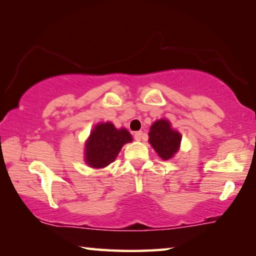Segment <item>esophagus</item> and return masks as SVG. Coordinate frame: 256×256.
<instances>
[{
	"label": "esophagus",
	"instance_id": "34e87169",
	"mask_svg": "<svg viewBox=\"0 0 256 256\" xmlns=\"http://www.w3.org/2000/svg\"><path fill=\"white\" fill-rule=\"evenodd\" d=\"M142 136H144V132H142V131H138V132L134 133V138H136V141H140Z\"/></svg>",
	"mask_w": 256,
	"mask_h": 256
}]
</instances>
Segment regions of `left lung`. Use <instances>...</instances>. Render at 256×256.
<instances>
[{
  "mask_svg": "<svg viewBox=\"0 0 256 256\" xmlns=\"http://www.w3.org/2000/svg\"><path fill=\"white\" fill-rule=\"evenodd\" d=\"M180 141V134L170 128L167 120H159L150 128V144L164 160L170 159L178 151Z\"/></svg>",
  "mask_w": 256,
  "mask_h": 256,
  "instance_id": "1",
  "label": "left lung"
}]
</instances>
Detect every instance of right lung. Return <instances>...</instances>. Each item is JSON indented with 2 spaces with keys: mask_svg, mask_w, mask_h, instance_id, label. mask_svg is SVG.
<instances>
[{
  "mask_svg": "<svg viewBox=\"0 0 256 256\" xmlns=\"http://www.w3.org/2000/svg\"><path fill=\"white\" fill-rule=\"evenodd\" d=\"M132 141L128 130L115 128L112 123L98 124L86 144V162L94 168H102L118 157L122 146Z\"/></svg>",
  "mask_w": 256,
  "mask_h": 256,
  "instance_id": "right-lung-1",
  "label": "right lung"
}]
</instances>
